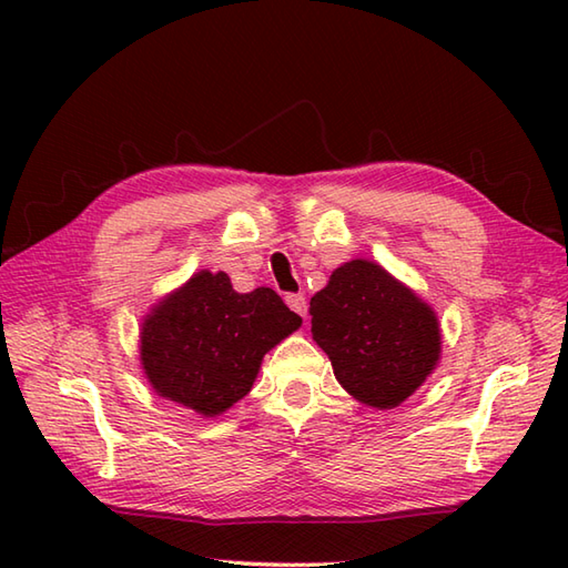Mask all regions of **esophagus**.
<instances>
[{"label":"esophagus","mask_w":568,"mask_h":568,"mask_svg":"<svg viewBox=\"0 0 568 568\" xmlns=\"http://www.w3.org/2000/svg\"><path fill=\"white\" fill-rule=\"evenodd\" d=\"M285 303H287V307L291 310H295L297 315H307V300H305V295H300V293H293V295H287L285 297Z\"/></svg>","instance_id":"obj_1"}]
</instances>
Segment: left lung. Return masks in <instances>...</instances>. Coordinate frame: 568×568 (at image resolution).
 Segmentation results:
<instances>
[{
  "label": "left lung",
  "instance_id": "obj_1",
  "mask_svg": "<svg viewBox=\"0 0 568 568\" xmlns=\"http://www.w3.org/2000/svg\"><path fill=\"white\" fill-rule=\"evenodd\" d=\"M312 339L358 403L390 409L437 368L442 334L434 310L373 261H348L310 300Z\"/></svg>",
  "mask_w": 568,
  "mask_h": 568
}]
</instances>
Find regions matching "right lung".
Returning a JSON list of instances; mask_svg holds the SVG:
<instances>
[{"label":"right lung","mask_w":568,"mask_h":568,"mask_svg":"<svg viewBox=\"0 0 568 568\" xmlns=\"http://www.w3.org/2000/svg\"><path fill=\"white\" fill-rule=\"evenodd\" d=\"M303 320L271 287L236 293L224 271H200L141 324V366L151 388L202 417L244 397L263 356Z\"/></svg>","instance_id":"1"}]
</instances>
